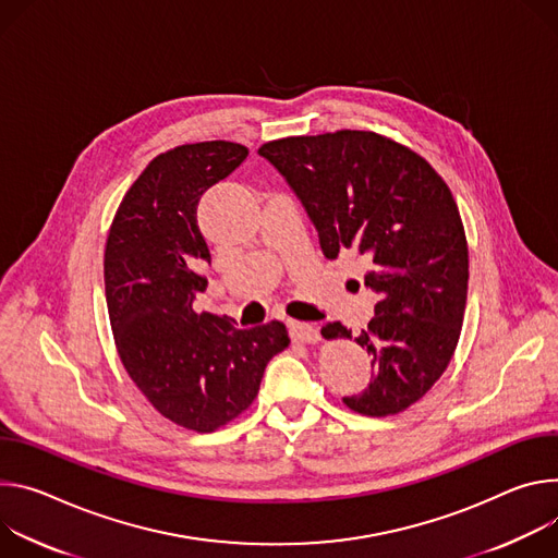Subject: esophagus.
<instances>
[{"label":"esophagus","mask_w":558,"mask_h":558,"mask_svg":"<svg viewBox=\"0 0 558 558\" xmlns=\"http://www.w3.org/2000/svg\"><path fill=\"white\" fill-rule=\"evenodd\" d=\"M290 328V337L292 341H301V343H315L322 339L319 328H315L313 324H303V322H288Z\"/></svg>","instance_id":"obj_1"}]
</instances>
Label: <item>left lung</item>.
I'll list each match as a JSON object with an SVG mask.
<instances>
[{"mask_svg": "<svg viewBox=\"0 0 558 558\" xmlns=\"http://www.w3.org/2000/svg\"><path fill=\"white\" fill-rule=\"evenodd\" d=\"M313 219L328 259L354 253L365 286L379 294L375 319L354 339L375 375L345 408L390 416L416 403L450 365L468 299V239L441 174L408 146L337 131L268 142L259 148ZM326 339L348 337L341 322Z\"/></svg>", "mask_w": 558, "mask_h": 558, "instance_id": "1", "label": "left lung"}]
</instances>
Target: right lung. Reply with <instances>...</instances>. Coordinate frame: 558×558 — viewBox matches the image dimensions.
Returning a JSON list of instances; mask_svg holds the SVG:
<instances>
[{"label":"right lung","instance_id":"right-lung-1","mask_svg":"<svg viewBox=\"0 0 558 558\" xmlns=\"http://www.w3.org/2000/svg\"><path fill=\"white\" fill-rule=\"evenodd\" d=\"M247 148L183 144L157 155L123 195L104 253V283L117 354L148 403L168 421L215 432L253 405L268 361L288 348L281 322L239 330L195 313L210 262L197 226L199 197Z\"/></svg>","mask_w":558,"mask_h":558}]
</instances>
